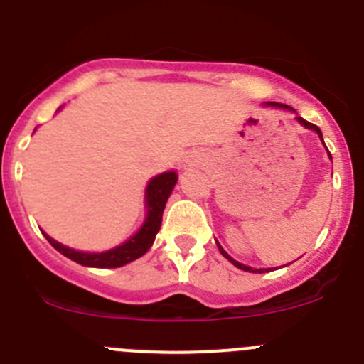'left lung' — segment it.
<instances>
[{"instance_id": "8db88e82", "label": "left lung", "mask_w": 364, "mask_h": 364, "mask_svg": "<svg viewBox=\"0 0 364 364\" xmlns=\"http://www.w3.org/2000/svg\"><path fill=\"white\" fill-rule=\"evenodd\" d=\"M269 105H274V107H284V109H293V107H289V105H285V104H277V102H271ZM298 122H300V124L304 125V127H307V129H312V131H316V132H318V134H320V138H321V141H323V136H321V131H320V127H318V125L311 124V122H307V120H304V118H301V117H298ZM217 246H219V244H217ZM219 251H220V253H223V257H226V259H228L230 262L233 264V266H237V267H239V269H242V271H250V273H264V271H267V269H253V267H250V266H244V264L237 262V260H233L232 257H230V255L226 253V251H224L223 247H220V246H219Z\"/></svg>"}]
</instances>
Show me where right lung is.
<instances>
[{
	"label": "right lung",
	"mask_w": 364,
	"mask_h": 364,
	"mask_svg": "<svg viewBox=\"0 0 364 364\" xmlns=\"http://www.w3.org/2000/svg\"><path fill=\"white\" fill-rule=\"evenodd\" d=\"M178 176L176 172H163V174L156 176L151 179L145 192V199H147V219H145L144 226L138 230L136 235H132L127 242L122 246L114 247V250L104 251V253H82V251H75L71 247L63 246L60 242L53 240L44 233V237L48 239V242L55 247L59 253L64 257L71 259L73 262L82 264V266L90 267H120L125 264L132 262V260L140 259L141 255L149 251V247L154 242L156 233L159 232L161 226L163 210H165L166 199L171 196L172 188H174Z\"/></svg>",
	"instance_id": "1"
}]
</instances>
